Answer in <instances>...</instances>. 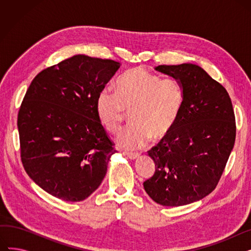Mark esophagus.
I'll return each mask as SVG.
<instances>
[{
    "mask_svg": "<svg viewBox=\"0 0 251 251\" xmlns=\"http://www.w3.org/2000/svg\"><path fill=\"white\" fill-rule=\"evenodd\" d=\"M126 155L128 157H130L131 160H135V159H137V157L140 156V153H138V152H126Z\"/></svg>",
    "mask_w": 251,
    "mask_h": 251,
    "instance_id": "esophagus-1",
    "label": "esophagus"
}]
</instances>
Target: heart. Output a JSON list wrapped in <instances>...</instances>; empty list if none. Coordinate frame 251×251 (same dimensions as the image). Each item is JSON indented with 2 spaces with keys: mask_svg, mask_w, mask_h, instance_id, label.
Masks as SVG:
<instances>
[{
  "mask_svg": "<svg viewBox=\"0 0 251 251\" xmlns=\"http://www.w3.org/2000/svg\"><path fill=\"white\" fill-rule=\"evenodd\" d=\"M185 91L175 77L161 78L142 67L130 69L119 77L116 91L103 87L96 100L100 123L111 133L121 129L125 111L132 122L118 136L120 147L140 149L152 138L166 137L181 114Z\"/></svg>",
  "mask_w": 251,
  "mask_h": 251,
  "instance_id": "b5f03b06",
  "label": "heart"
}]
</instances>
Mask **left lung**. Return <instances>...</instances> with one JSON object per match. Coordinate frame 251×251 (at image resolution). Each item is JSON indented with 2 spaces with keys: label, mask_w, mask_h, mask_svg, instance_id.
<instances>
[{
  "label": "left lung",
  "mask_w": 251,
  "mask_h": 251,
  "mask_svg": "<svg viewBox=\"0 0 251 251\" xmlns=\"http://www.w3.org/2000/svg\"><path fill=\"white\" fill-rule=\"evenodd\" d=\"M155 70L179 79L185 99L174 128L148 151L155 172L143 187L161 205H185L217 187L235 143V114L226 88L200 66L160 65Z\"/></svg>",
  "instance_id": "8db88e82"
}]
</instances>
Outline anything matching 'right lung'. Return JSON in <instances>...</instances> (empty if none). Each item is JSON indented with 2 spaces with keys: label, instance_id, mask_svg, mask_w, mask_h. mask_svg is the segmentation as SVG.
<instances>
[{
  "label": "right lung",
  "instance_id": "add662e5",
  "mask_svg": "<svg viewBox=\"0 0 251 251\" xmlns=\"http://www.w3.org/2000/svg\"><path fill=\"white\" fill-rule=\"evenodd\" d=\"M120 63L76 55L39 72L17 126L25 172L45 191L81 201L98 189L117 151L96 112L99 92Z\"/></svg>",
  "mask_w": 251,
  "mask_h": 251
}]
</instances>
